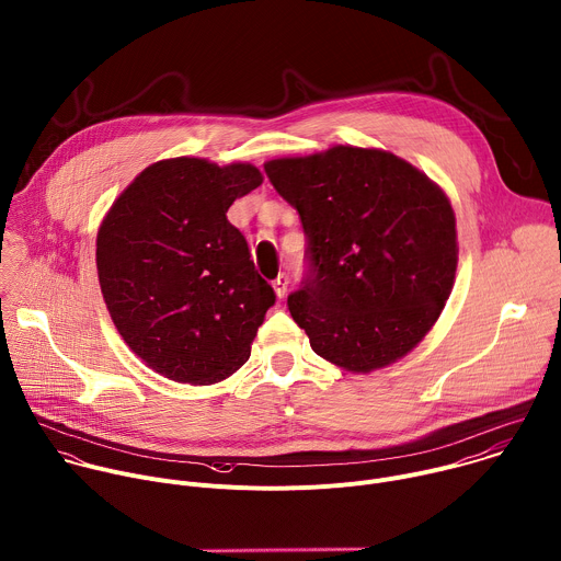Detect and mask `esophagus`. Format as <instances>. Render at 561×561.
Here are the masks:
<instances>
[{
    "mask_svg": "<svg viewBox=\"0 0 561 561\" xmlns=\"http://www.w3.org/2000/svg\"><path fill=\"white\" fill-rule=\"evenodd\" d=\"M287 287H289V276H287V274H278L276 280H274V291H276V296H278V298H285Z\"/></svg>",
    "mask_w": 561,
    "mask_h": 561,
    "instance_id": "esophagus-1",
    "label": "esophagus"
}]
</instances>
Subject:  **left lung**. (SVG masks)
I'll list each match as a JSON object with an SVG mask.
<instances>
[{"label":"left lung","mask_w":561,"mask_h":561,"mask_svg":"<svg viewBox=\"0 0 561 561\" xmlns=\"http://www.w3.org/2000/svg\"><path fill=\"white\" fill-rule=\"evenodd\" d=\"M265 174L302 222L307 272L287 307L311 350L354 374L407 356L454 287L449 198L411 163L369 148L274 159Z\"/></svg>","instance_id":"8db88e82"}]
</instances>
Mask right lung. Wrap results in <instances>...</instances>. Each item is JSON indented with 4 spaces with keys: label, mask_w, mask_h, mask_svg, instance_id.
<instances>
[{
    "label": "right lung",
    "mask_w": 561,
    "mask_h": 561,
    "mask_svg": "<svg viewBox=\"0 0 561 561\" xmlns=\"http://www.w3.org/2000/svg\"><path fill=\"white\" fill-rule=\"evenodd\" d=\"M261 183L250 163L168 159L146 168L103 218V300L122 339L157 374L211 385L248 363L276 294L228 209Z\"/></svg>",
    "instance_id": "1"
}]
</instances>
